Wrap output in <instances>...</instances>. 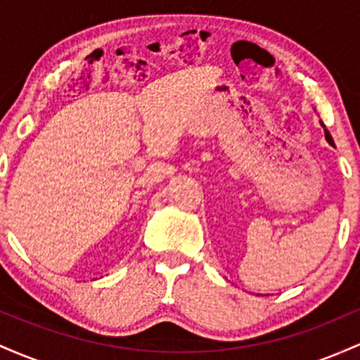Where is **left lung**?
<instances>
[{"instance_id":"8db88e82","label":"left lung","mask_w":360,"mask_h":360,"mask_svg":"<svg viewBox=\"0 0 360 360\" xmlns=\"http://www.w3.org/2000/svg\"><path fill=\"white\" fill-rule=\"evenodd\" d=\"M321 123V127H323L325 128V125H323V122H320ZM325 139H326V142H328L330 143V146H333V139H332V135H330L328 134V130H326V128H325Z\"/></svg>"}]
</instances>
